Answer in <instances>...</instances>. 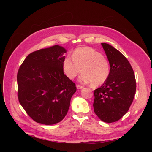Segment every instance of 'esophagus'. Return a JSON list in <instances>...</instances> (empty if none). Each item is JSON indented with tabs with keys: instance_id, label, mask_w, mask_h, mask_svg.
<instances>
[{
	"instance_id": "34e87169",
	"label": "esophagus",
	"mask_w": 152,
	"mask_h": 152,
	"mask_svg": "<svg viewBox=\"0 0 152 152\" xmlns=\"http://www.w3.org/2000/svg\"><path fill=\"white\" fill-rule=\"evenodd\" d=\"M83 86H80V85H79V84H77V88L78 89H82V88H83Z\"/></svg>"
}]
</instances>
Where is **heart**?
<instances>
[{
  "label": "heart",
  "mask_w": 152,
  "mask_h": 152,
  "mask_svg": "<svg viewBox=\"0 0 152 152\" xmlns=\"http://www.w3.org/2000/svg\"><path fill=\"white\" fill-rule=\"evenodd\" d=\"M63 69L70 79H73L81 72L80 80L84 83H92L95 87L103 84L110 74V65L102 54L90 47L75 49L72 58L66 56L63 61Z\"/></svg>",
  "instance_id": "1"
}]
</instances>
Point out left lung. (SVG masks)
<instances>
[{"label":"left lung","mask_w":152,"mask_h":152,"mask_svg":"<svg viewBox=\"0 0 152 152\" xmlns=\"http://www.w3.org/2000/svg\"><path fill=\"white\" fill-rule=\"evenodd\" d=\"M110 65V74L94 91V111L100 120L112 123L121 119L129 109L136 94L134 71L127 59L117 49L102 43Z\"/></svg>","instance_id":"left-lung-1"}]
</instances>
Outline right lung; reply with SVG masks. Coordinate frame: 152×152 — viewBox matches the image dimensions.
I'll use <instances>...</instances> for the list:
<instances>
[{"instance_id": "add662e5", "label": "right lung", "mask_w": 152, "mask_h": 152, "mask_svg": "<svg viewBox=\"0 0 152 152\" xmlns=\"http://www.w3.org/2000/svg\"><path fill=\"white\" fill-rule=\"evenodd\" d=\"M66 50L58 45L26 56L17 74L18 97L29 117L37 123L53 125L65 118L77 88L64 74Z\"/></svg>"}]
</instances>
